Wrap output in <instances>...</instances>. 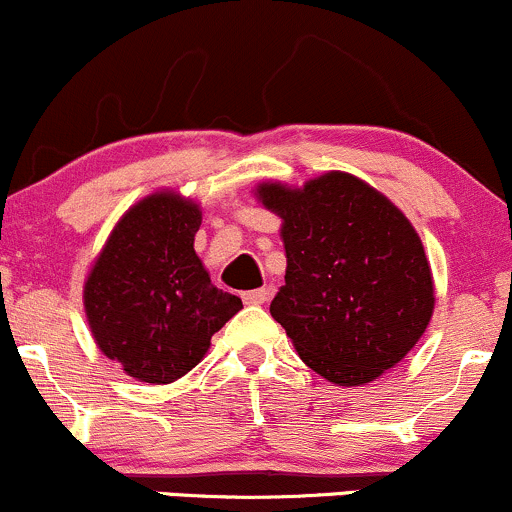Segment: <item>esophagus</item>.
Returning a JSON list of instances; mask_svg holds the SVG:
<instances>
[{
	"label": "esophagus",
	"instance_id": "1",
	"mask_svg": "<svg viewBox=\"0 0 512 512\" xmlns=\"http://www.w3.org/2000/svg\"><path fill=\"white\" fill-rule=\"evenodd\" d=\"M270 297V290H266V287H261V290H251V292H244V304H251V306H261L266 304Z\"/></svg>",
	"mask_w": 512,
	"mask_h": 512
}]
</instances>
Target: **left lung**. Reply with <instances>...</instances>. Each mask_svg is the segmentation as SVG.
I'll return each mask as SVG.
<instances>
[{"instance_id": "1", "label": "left lung", "mask_w": 512, "mask_h": 512, "mask_svg": "<svg viewBox=\"0 0 512 512\" xmlns=\"http://www.w3.org/2000/svg\"><path fill=\"white\" fill-rule=\"evenodd\" d=\"M282 220L285 285L270 316L302 362L335 386L376 381L407 357L434 316V275L405 213L350 172L304 186L261 182Z\"/></svg>"}]
</instances>
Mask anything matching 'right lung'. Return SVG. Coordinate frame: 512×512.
<instances>
[{
  "mask_svg": "<svg viewBox=\"0 0 512 512\" xmlns=\"http://www.w3.org/2000/svg\"><path fill=\"white\" fill-rule=\"evenodd\" d=\"M201 220V206L179 191L141 198L112 227L83 282L95 345L141 383L165 386L189 374L242 309L196 254Z\"/></svg>",
  "mask_w": 512,
  "mask_h": 512,
  "instance_id": "right-lung-1",
  "label": "right lung"
}]
</instances>
